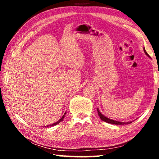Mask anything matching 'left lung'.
Segmentation results:
<instances>
[{
    "label": "left lung",
    "mask_w": 159,
    "mask_h": 159,
    "mask_svg": "<svg viewBox=\"0 0 159 159\" xmlns=\"http://www.w3.org/2000/svg\"><path fill=\"white\" fill-rule=\"evenodd\" d=\"M144 53L146 54V55L148 56V57H149V55H148L147 52H146V50H145L144 48ZM98 115L99 118H101V119L103 120V121H105L108 123H111V124H115V125H126V124H128V123H131L132 121H129V122H120V121H117V120H112V119H110V118H107L106 116H104L101 114V112L99 111V110L98 109Z\"/></svg>",
    "instance_id": "8db88e82"
}]
</instances>
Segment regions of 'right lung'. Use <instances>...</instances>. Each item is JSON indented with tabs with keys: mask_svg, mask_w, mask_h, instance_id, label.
<instances>
[{
	"mask_svg": "<svg viewBox=\"0 0 159 159\" xmlns=\"http://www.w3.org/2000/svg\"><path fill=\"white\" fill-rule=\"evenodd\" d=\"M65 114H66V113H64V114L63 115V116L61 117V118H60V119L58 120V121H57V122L55 123H52V124L49 125H45V127H50V126H53V125H57V124H58V123H60L61 121H62V120H63L64 116H65ZM44 127H45V126H44Z\"/></svg>",
	"mask_w": 159,
	"mask_h": 159,
	"instance_id": "right-lung-1",
	"label": "right lung"
}]
</instances>
